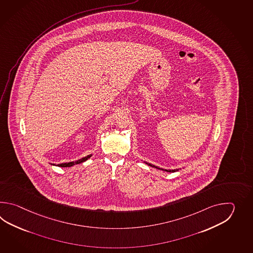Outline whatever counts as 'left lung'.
<instances>
[{
    "instance_id": "8db88e82",
    "label": "left lung",
    "mask_w": 253,
    "mask_h": 253,
    "mask_svg": "<svg viewBox=\"0 0 253 253\" xmlns=\"http://www.w3.org/2000/svg\"><path fill=\"white\" fill-rule=\"evenodd\" d=\"M145 164H146L147 166H149V167H154V168H156V169H159V170H162V171H166V172H177L179 170H181V168H179V169H173V170H167V169H163V168H160V167H156V166H154V165H152L150 163H146V162H144Z\"/></svg>"
}]
</instances>
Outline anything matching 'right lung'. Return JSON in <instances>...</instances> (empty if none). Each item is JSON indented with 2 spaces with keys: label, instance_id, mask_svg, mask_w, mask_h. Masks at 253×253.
<instances>
[{
  "label": "right lung",
  "instance_id": "add662e5",
  "mask_svg": "<svg viewBox=\"0 0 253 253\" xmlns=\"http://www.w3.org/2000/svg\"><path fill=\"white\" fill-rule=\"evenodd\" d=\"M92 156V154L90 155H88V156H85V157H82L81 159H79V160H76V161L73 162H69V163H62V164H59V165H57V167H73V166H75V165H79V164H81V163H83V162L86 161L88 158H90ZM50 165H52V166H56L55 164H50Z\"/></svg>",
  "mask_w": 253,
  "mask_h": 253
}]
</instances>
